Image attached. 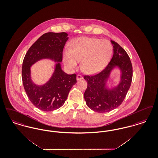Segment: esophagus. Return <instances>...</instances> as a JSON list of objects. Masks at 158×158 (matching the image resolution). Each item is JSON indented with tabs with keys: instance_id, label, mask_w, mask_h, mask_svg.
<instances>
[{
	"instance_id": "1",
	"label": "esophagus",
	"mask_w": 158,
	"mask_h": 158,
	"mask_svg": "<svg viewBox=\"0 0 158 158\" xmlns=\"http://www.w3.org/2000/svg\"><path fill=\"white\" fill-rule=\"evenodd\" d=\"M76 79H77V81L81 80V79H82L83 76L82 75H77V77H76Z\"/></svg>"
}]
</instances>
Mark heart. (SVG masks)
Returning a JSON list of instances; mask_svg holds the SVG:
<instances>
[{"mask_svg": "<svg viewBox=\"0 0 158 158\" xmlns=\"http://www.w3.org/2000/svg\"><path fill=\"white\" fill-rule=\"evenodd\" d=\"M112 46L106 40L89 37L74 40L70 49L63 53V61L70 69H74L81 61V68L87 73H95L103 69L111 56Z\"/></svg>", "mask_w": 158, "mask_h": 158, "instance_id": "1", "label": "heart"}]
</instances>
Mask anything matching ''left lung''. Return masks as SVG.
I'll list each match as a JSON object with an SVG mask.
<instances>
[{"label": "left lung", "mask_w": 158, "mask_h": 158, "mask_svg": "<svg viewBox=\"0 0 158 158\" xmlns=\"http://www.w3.org/2000/svg\"><path fill=\"white\" fill-rule=\"evenodd\" d=\"M113 44V57L102 71L92 75H85L88 86L84 93L86 105L97 113H106L117 108L122 104L127 94L133 77V67L130 57L120 45L111 41ZM118 65L122 72V81L113 90L105 89V82L111 69Z\"/></svg>", "instance_id": "obj_1"}]
</instances>
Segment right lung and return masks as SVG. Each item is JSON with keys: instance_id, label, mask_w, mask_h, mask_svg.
Segmentation results:
<instances>
[{"instance_id": "obj_1", "label": "right lung", "mask_w": 158, "mask_h": 158, "mask_svg": "<svg viewBox=\"0 0 158 158\" xmlns=\"http://www.w3.org/2000/svg\"><path fill=\"white\" fill-rule=\"evenodd\" d=\"M68 35L64 32L44 34L31 46L23 60L22 79L26 94L32 104L44 111L57 110L64 104L69 91L76 83V75L66 73L57 63L51 79L44 85L38 86L31 81L30 66L44 58L61 61Z\"/></svg>"}]
</instances>
